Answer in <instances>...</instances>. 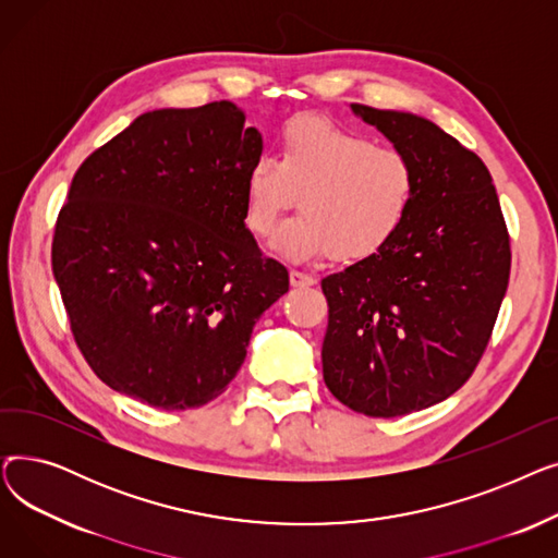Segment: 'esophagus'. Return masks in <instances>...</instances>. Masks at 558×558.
<instances>
[{
  "label": "esophagus",
  "instance_id": "1",
  "mask_svg": "<svg viewBox=\"0 0 558 558\" xmlns=\"http://www.w3.org/2000/svg\"><path fill=\"white\" fill-rule=\"evenodd\" d=\"M289 282H291V287H312V284H316V278L312 274H303V271H289Z\"/></svg>",
  "mask_w": 558,
  "mask_h": 558
}]
</instances>
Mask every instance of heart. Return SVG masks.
Returning <instances> with one entry per match:
<instances>
[{
    "label": "heart",
    "instance_id": "obj_1",
    "mask_svg": "<svg viewBox=\"0 0 558 558\" xmlns=\"http://www.w3.org/2000/svg\"><path fill=\"white\" fill-rule=\"evenodd\" d=\"M299 215L278 240L291 259L330 253L364 259L404 226L416 196V169L402 151L316 114H301L280 133L278 160L259 156L246 173V223L269 238L296 203Z\"/></svg>",
    "mask_w": 558,
    "mask_h": 558
}]
</instances>
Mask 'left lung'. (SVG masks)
I'll list each match as a JSON object with an SVG mask.
<instances>
[{
    "mask_svg": "<svg viewBox=\"0 0 558 558\" xmlns=\"http://www.w3.org/2000/svg\"><path fill=\"white\" fill-rule=\"evenodd\" d=\"M416 169L396 238L320 280L324 379L353 412H421L465 385L507 294L511 244L486 165L425 117L350 106Z\"/></svg>",
    "mask_w": 558,
    "mask_h": 558,
    "instance_id": "8db88e82",
    "label": "left lung"
}]
</instances>
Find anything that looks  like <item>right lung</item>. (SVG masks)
Returning a JSON list of instances; mask_svg holds the SVG:
<instances>
[{"instance_id": "right-lung-1", "label": "right lung", "mask_w": 558, "mask_h": 558, "mask_svg": "<svg viewBox=\"0 0 558 558\" xmlns=\"http://www.w3.org/2000/svg\"><path fill=\"white\" fill-rule=\"evenodd\" d=\"M230 101L144 112L74 173L51 269L101 383L158 409L226 391L289 289L246 228L262 135Z\"/></svg>"}]
</instances>
